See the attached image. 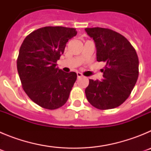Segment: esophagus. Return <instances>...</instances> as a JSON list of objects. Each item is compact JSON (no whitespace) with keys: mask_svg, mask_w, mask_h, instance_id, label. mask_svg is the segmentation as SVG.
I'll use <instances>...</instances> for the list:
<instances>
[{"mask_svg":"<svg viewBox=\"0 0 151 151\" xmlns=\"http://www.w3.org/2000/svg\"><path fill=\"white\" fill-rule=\"evenodd\" d=\"M82 76H83V75H82V73H77V77H78V78H81V77H82Z\"/></svg>","mask_w":151,"mask_h":151,"instance_id":"esophagus-1","label":"esophagus"}]
</instances>
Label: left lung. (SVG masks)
<instances>
[{
    "instance_id": "left-lung-1",
    "label": "left lung",
    "mask_w": 151,
    "mask_h": 151,
    "mask_svg": "<svg viewBox=\"0 0 151 151\" xmlns=\"http://www.w3.org/2000/svg\"><path fill=\"white\" fill-rule=\"evenodd\" d=\"M94 39L97 60L104 62L103 81L89 79L85 88L88 102L99 110H110L123 104L134 88L139 73L135 49L119 33L105 28H86Z\"/></svg>"
}]
</instances>
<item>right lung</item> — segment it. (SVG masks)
I'll return each mask as SVG.
<instances>
[{
	"mask_svg": "<svg viewBox=\"0 0 151 151\" xmlns=\"http://www.w3.org/2000/svg\"><path fill=\"white\" fill-rule=\"evenodd\" d=\"M73 28L46 26L27 35L19 52L17 65L22 87L33 102L47 110L63 106L77 75L57 67L69 39L76 35Z\"/></svg>",
	"mask_w": 151,
	"mask_h": 151,
	"instance_id": "right-lung-1",
	"label": "right lung"
}]
</instances>
